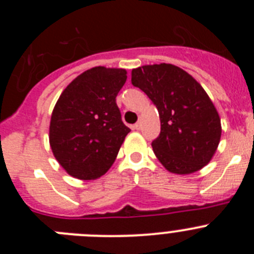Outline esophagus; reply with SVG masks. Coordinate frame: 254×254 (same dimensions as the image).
<instances>
[{
  "label": "esophagus",
  "instance_id": "esophagus-1",
  "mask_svg": "<svg viewBox=\"0 0 254 254\" xmlns=\"http://www.w3.org/2000/svg\"><path fill=\"white\" fill-rule=\"evenodd\" d=\"M132 127H133V129H140V128H141V122L134 123V125L132 126Z\"/></svg>",
  "mask_w": 254,
  "mask_h": 254
}]
</instances>
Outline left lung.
<instances>
[{
  "label": "left lung",
  "mask_w": 254,
  "mask_h": 254,
  "mask_svg": "<svg viewBox=\"0 0 254 254\" xmlns=\"http://www.w3.org/2000/svg\"><path fill=\"white\" fill-rule=\"evenodd\" d=\"M131 81L158 108L161 128L151 146L165 169L190 174L210 163L219 146L221 123L203 87L170 64L133 68Z\"/></svg>",
  "instance_id": "1"
}]
</instances>
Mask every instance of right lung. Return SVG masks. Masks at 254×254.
Wrapping results in <instances>:
<instances>
[{
    "instance_id": "1",
    "label": "right lung",
    "mask_w": 254,
    "mask_h": 254,
    "mask_svg": "<svg viewBox=\"0 0 254 254\" xmlns=\"http://www.w3.org/2000/svg\"><path fill=\"white\" fill-rule=\"evenodd\" d=\"M127 80L123 68L98 66L69 82L52 112L49 143L69 176L102 177L116 160L131 129L122 122L116 96Z\"/></svg>"
}]
</instances>
